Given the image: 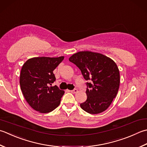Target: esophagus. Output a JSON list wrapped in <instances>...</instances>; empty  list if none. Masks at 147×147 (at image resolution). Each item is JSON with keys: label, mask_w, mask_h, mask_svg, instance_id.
Here are the masks:
<instances>
[{"label": "esophagus", "mask_w": 147, "mask_h": 147, "mask_svg": "<svg viewBox=\"0 0 147 147\" xmlns=\"http://www.w3.org/2000/svg\"><path fill=\"white\" fill-rule=\"evenodd\" d=\"M71 93H73V94L76 93V92H78V89L74 88V89H73V90H71Z\"/></svg>", "instance_id": "esophagus-1"}]
</instances>
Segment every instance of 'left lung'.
I'll return each mask as SVG.
<instances>
[{
    "label": "left lung",
    "instance_id": "8db88e82",
    "mask_svg": "<svg viewBox=\"0 0 147 147\" xmlns=\"http://www.w3.org/2000/svg\"><path fill=\"white\" fill-rule=\"evenodd\" d=\"M69 60L75 64L87 82V99L80 104L90 114L102 113L107 109L119 91L120 73L113 60L104 55L92 51H80Z\"/></svg>",
    "mask_w": 147,
    "mask_h": 147
}]
</instances>
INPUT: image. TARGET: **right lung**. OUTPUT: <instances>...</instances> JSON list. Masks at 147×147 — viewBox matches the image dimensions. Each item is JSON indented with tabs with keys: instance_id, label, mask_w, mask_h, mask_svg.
Listing matches in <instances>:
<instances>
[{
	"instance_id": "1",
	"label": "right lung",
	"mask_w": 147,
	"mask_h": 147,
	"mask_svg": "<svg viewBox=\"0 0 147 147\" xmlns=\"http://www.w3.org/2000/svg\"><path fill=\"white\" fill-rule=\"evenodd\" d=\"M64 57H35L23 65L20 84L23 95L32 108L42 113L52 111L60 105L64 91L57 85L53 71L64 60Z\"/></svg>"
}]
</instances>
